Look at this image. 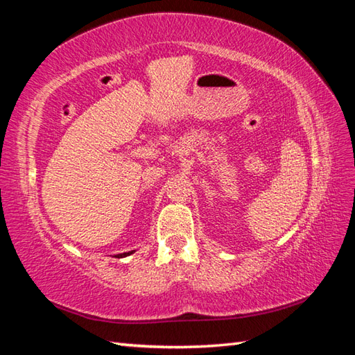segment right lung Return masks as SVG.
<instances>
[{
  "mask_svg": "<svg viewBox=\"0 0 355 355\" xmlns=\"http://www.w3.org/2000/svg\"><path fill=\"white\" fill-rule=\"evenodd\" d=\"M135 250H131V252H125V253H119V254H116V258H125V256H130V254H132Z\"/></svg>",
  "mask_w": 355,
  "mask_h": 355,
  "instance_id": "obj_1",
  "label": "right lung"
}]
</instances>
